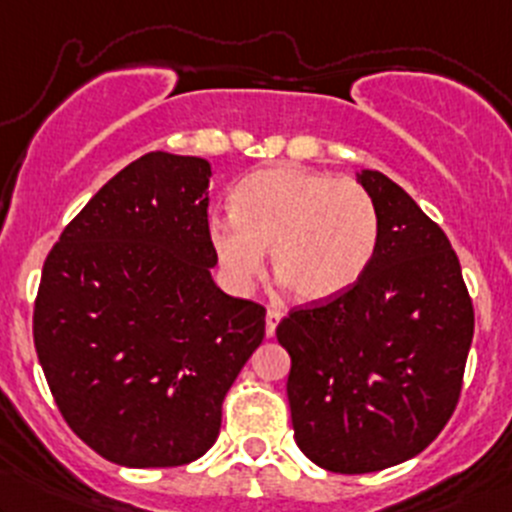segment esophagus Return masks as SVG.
Returning <instances> with one entry per match:
<instances>
[{"instance_id":"1","label":"esophagus","mask_w":512,"mask_h":512,"mask_svg":"<svg viewBox=\"0 0 512 512\" xmlns=\"http://www.w3.org/2000/svg\"><path fill=\"white\" fill-rule=\"evenodd\" d=\"M279 320H282V313L272 311V308H269L267 318H265V333H267V338H272L274 330H277V325H279Z\"/></svg>"}]
</instances>
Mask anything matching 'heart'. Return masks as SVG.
Returning <instances> with one entry per match:
<instances>
[{"label": "heart", "instance_id": "heart-1", "mask_svg": "<svg viewBox=\"0 0 512 512\" xmlns=\"http://www.w3.org/2000/svg\"><path fill=\"white\" fill-rule=\"evenodd\" d=\"M233 218H213L209 243L223 279L243 294L265 269L299 303H325L350 291L372 265L379 213L350 179L279 165L247 174L230 194Z\"/></svg>", "mask_w": 512, "mask_h": 512}]
</instances>
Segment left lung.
Segmentation results:
<instances>
[{"label":"left lung","instance_id":"1","mask_svg":"<svg viewBox=\"0 0 512 512\" xmlns=\"http://www.w3.org/2000/svg\"><path fill=\"white\" fill-rule=\"evenodd\" d=\"M379 213L367 272L333 301L294 308L277 328L289 352L296 445L335 474L408 462L440 435L462 391L474 308L437 223L376 170L357 172Z\"/></svg>","mask_w":512,"mask_h":512}]
</instances>
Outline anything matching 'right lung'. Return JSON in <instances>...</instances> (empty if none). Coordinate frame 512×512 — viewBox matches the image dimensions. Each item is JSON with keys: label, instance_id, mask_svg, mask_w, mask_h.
I'll return each mask as SVG.
<instances>
[{"label": "right lung", "instance_id": "right-lung-1", "mask_svg": "<svg viewBox=\"0 0 512 512\" xmlns=\"http://www.w3.org/2000/svg\"><path fill=\"white\" fill-rule=\"evenodd\" d=\"M211 165L148 153L111 177L50 250L33 342L75 435L133 469L189 464L265 338V308L213 282Z\"/></svg>", "mask_w": 512, "mask_h": 512}]
</instances>
